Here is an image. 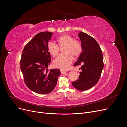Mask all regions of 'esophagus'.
Instances as JSON below:
<instances>
[{"mask_svg": "<svg viewBox=\"0 0 127 127\" xmlns=\"http://www.w3.org/2000/svg\"><path fill=\"white\" fill-rule=\"evenodd\" d=\"M60 72H61V74H65V73H66V72H67L66 71H65V70H63V69H61V70H60Z\"/></svg>", "mask_w": 127, "mask_h": 127, "instance_id": "esophagus-1", "label": "esophagus"}]
</instances>
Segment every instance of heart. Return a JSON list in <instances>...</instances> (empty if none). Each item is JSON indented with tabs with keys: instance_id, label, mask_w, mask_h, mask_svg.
<instances>
[{
	"instance_id": "obj_1",
	"label": "heart",
	"mask_w": 127,
	"mask_h": 127,
	"mask_svg": "<svg viewBox=\"0 0 127 127\" xmlns=\"http://www.w3.org/2000/svg\"><path fill=\"white\" fill-rule=\"evenodd\" d=\"M57 44L54 42H49L47 50L52 57H56L59 54L60 48H63V53L53 61L55 67L62 69L68 68L72 62V57L77 58L81 55L82 47L80 42L74 40V37L68 34H64L57 38Z\"/></svg>"
}]
</instances>
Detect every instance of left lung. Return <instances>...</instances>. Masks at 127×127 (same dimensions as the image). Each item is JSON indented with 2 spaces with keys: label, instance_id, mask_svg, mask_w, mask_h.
I'll return each instance as SVG.
<instances>
[{
  "label": "left lung",
  "instance_id": "1",
  "mask_svg": "<svg viewBox=\"0 0 127 127\" xmlns=\"http://www.w3.org/2000/svg\"><path fill=\"white\" fill-rule=\"evenodd\" d=\"M82 52L74 66L82 65L78 79L72 84L77 90L86 91L97 84L104 67L102 51L93 37L83 32L78 34Z\"/></svg>",
  "mask_w": 127,
  "mask_h": 127
}]
</instances>
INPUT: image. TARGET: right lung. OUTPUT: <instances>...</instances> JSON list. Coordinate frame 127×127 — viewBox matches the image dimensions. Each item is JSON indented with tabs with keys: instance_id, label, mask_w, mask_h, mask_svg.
<instances>
[{
	"instance_id": "obj_1",
	"label": "right lung",
	"mask_w": 127,
	"mask_h": 127,
	"mask_svg": "<svg viewBox=\"0 0 127 127\" xmlns=\"http://www.w3.org/2000/svg\"><path fill=\"white\" fill-rule=\"evenodd\" d=\"M52 33L42 32L35 35L23 50L20 66L26 85L40 94H49L54 90L58 76L59 69H48L51 56L47 44Z\"/></svg>"
}]
</instances>
